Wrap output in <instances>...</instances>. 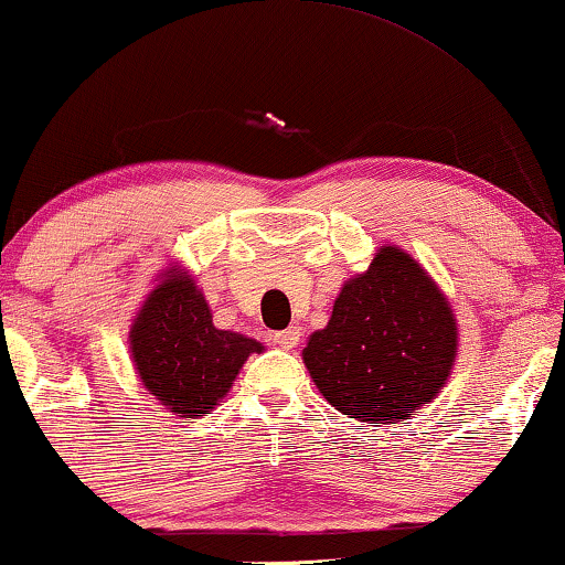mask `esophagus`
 Returning <instances> with one entry per match:
<instances>
[{"instance_id": "1", "label": "esophagus", "mask_w": 565, "mask_h": 565, "mask_svg": "<svg viewBox=\"0 0 565 565\" xmlns=\"http://www.w3.org/2000/svg\"><path fill=\"white\" fill-rule=\"evenodd\" d=\"M300 337H302V329H300V326H289V329L276 331V334H274V342L278 344V348L291 350V348H297V344H300Z\"/></svg>"}]
</instances>
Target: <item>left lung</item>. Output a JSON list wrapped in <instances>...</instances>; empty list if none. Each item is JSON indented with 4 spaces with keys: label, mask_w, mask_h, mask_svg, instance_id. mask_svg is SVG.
<instances>
[{
    "label": "left lung",
    "mask_w": 565,
    "mask_h": 565,
    "mask_svg": "<svg viewBox=\"0 0 565 565\" xmlns=\"http://www.w3.org/2000/svg\"><path fill=\"white\" fill-rule=\"evenodd\" d=\"M458 355L455 312L405 249L382 247L312 331L302 360L326 403L348 418L394 424L416 416L450 376Z\"/></svg>",
    "instance_id": "8db88e82"
}]
</instances>
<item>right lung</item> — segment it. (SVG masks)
<instances>
[{
    "label": "right lung",
    "instance_id": "1",
    "mask_svg": "<svg viewBox=\"0 0 565 565\" xmlns=\"http://www.w3.org/2000/svg\"><path fill=\"white\" fill-rule=\"evenodd\" d=\"M128 348L141 384L173 416L194 418L226 397L257 339L213 326L194 278L173 265L136 312Z\"/></svg>",
    "mask_w": 565,
    "mask_h": 565
}]
</instances>
